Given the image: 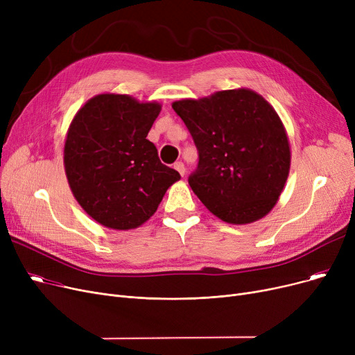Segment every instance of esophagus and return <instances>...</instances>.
Instances as JSON below:
<instances>
[{
    "label": "esophagus",
    "mask_w": 355,
    "mask_h": 355,
    "mask_svg": "<svg viewBox=\"0 0 355 355\" xmlns=\"http://www.w3.org/2000/svg\"><path fill=\"white\" fill-rule=\"evenodd\" d=\"M174 168L181 174V177H184V174H185V166H184V164H182L181 161L175 162V164H174Z\"/></svg>",
    "instance_id": "esophagus-1"
}]
</instances>
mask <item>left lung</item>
Returning <instances> with one entry per match:
<instances>
[{
    "label": "left lung",
    "instance_id": "1",
    "mask_svg": "<svg viewBox=\"0 0 355 355\" xmlns=\"http://www.w3.org/2000/svg\"><path fill=\"white\" fill-rule=\"evenodd\" d=\"M173 109L198 151L189 177L194 194L232 225L265 217L277 202L291 168V148L276 110L250 89L182 99Z\"/></svg>",
    "mask_w": 355,
    "mask_h": 355
}]
</instances>
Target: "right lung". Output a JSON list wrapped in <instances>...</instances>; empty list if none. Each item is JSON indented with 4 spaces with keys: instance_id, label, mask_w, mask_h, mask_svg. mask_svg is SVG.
Masks as SVG:
<instances>
[{
    "instance_id": "1",
    "label": "right lung",
    "mask_w": 355,
    "mask_h": 355,
    "mask_svg": "<svg viewBox=\"0 0 355 355\" xmlns=\"http://www.w3.org/2000/svg\"><path fill=\"white\" fill-rule=\"evenodd\" d=\"M157 102L103 93L74 115L64 142V170L82 209L99 225L129 230L151 217L180 174L146 139Z\"/></svg>"
}]
</instances>
